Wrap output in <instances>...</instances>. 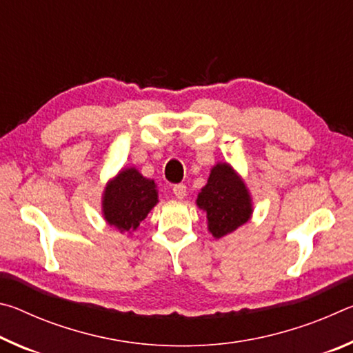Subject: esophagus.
Returning a JSON list of instances; mask_svg holds the SVG:
<instances>
[{
    "instance_id": "1",
    "label": "esophagus",
    "mask_w": 353,
    "mask_h": 353,
    "mask_svg": "<svg viewBox=\"0 0 353 353\" xmlns=\"http://www.w3.org/2000/svg\"><path fill=\"white\" fill-rule=\"evenodd\" d=\"M172 194L176 196L177 199H183L187 196V187L183 183H177L172 187Z\"/></svg>"
}]
</instances>
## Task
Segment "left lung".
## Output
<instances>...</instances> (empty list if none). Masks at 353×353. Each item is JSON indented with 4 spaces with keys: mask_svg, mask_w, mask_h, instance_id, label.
Listing matches in <instances>:
<instances>
[{
    "mask_svg": "<svg viewBox=\"0 0 353 353\" xmlns=\"http://www.w3.org/2000/svg\"><path fill=\"white\" fill-rule=\"evenodd\" d=\"M196 205L207 213V229L216 240L246 224L254 213L248 185L227 162H218L210 170Z\"/></svg>",
    "mask_w": 353,
    "mask_h": 353,
    "instance_id": "1",
    "label": "left lung"
}]
</instances>
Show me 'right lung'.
I'll use <instances>...</instances> for the list:
<instances>
[{
  "instance_id": "add662e5",
  "label": "right lung",
  "mask_w": 353,
  "mask_h": 353,
  "mask_svg": "<svg viewBox=\"0 0 353 353\" xmlns=\"http://www.w3.org/2000/svg\"><path fill=\"white\" fill-rule=\"evenodd\" d=\"M157 202V183L152 179L141 176L134 166H129L105 183L101 210L107 224L113 225L121 234H132Z\"/></svg>"
}]
</instances>
